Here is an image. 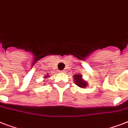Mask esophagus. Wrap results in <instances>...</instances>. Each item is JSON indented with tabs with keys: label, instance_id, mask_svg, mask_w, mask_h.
<instances>
[{
	"label": "esophagus",
	"instance_id": "1",
	"mask_svg": "<svg viewBox=\"0 0 128 128\" xmlns=\"http://www.w3.org/2000/svg\"><path fill=\"white\" fill-rule=\"evenodd\" d=\"M61 72H63V73H65V70H63V71H61Z\"/></svg>",
	"mask_w": 128,
	"mask_h": 128
}]
</instances>
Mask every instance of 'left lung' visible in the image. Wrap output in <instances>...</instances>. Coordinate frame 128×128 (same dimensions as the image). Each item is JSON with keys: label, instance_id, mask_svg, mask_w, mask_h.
I'll list each match as a JSON object with an SVG mask.
<instances>
[{"label": "left lung", "instance_id": "1", "mask_svg": "<svg viewBox=\"0 0 128 128\" xmlns=\"http://www.w3.org/2000/svg\"><path fill=\"white\" fill-rule=\"evenodd\" d=\"M75 79V83L77 85L81 88H86V86H87V84L82 79V76L80 75H75L74 76Z\"/></svg>", "mask_w": 128, "mask_h": 128}]
</instances>
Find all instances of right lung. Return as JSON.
Wrapping results in <instances>:
<instances>
[{
  "label": "right lung",
  "instance_id": "1",
  "mask_svg": "<svg viewBox=\"0 0 128 128\" xmlns=\"http://www.w3.org/2000/svg\"><path fill=\"white\" fill-rule=\"evenodd\" d=\"M46 77H47V76H46Z\"/></svg>",
  "mask_w": 128,
  "mask_h": 128
}]
</instances>
